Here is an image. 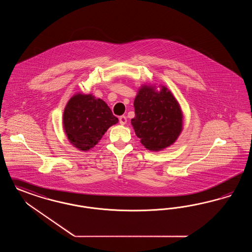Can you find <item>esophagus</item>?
Returning a JSON list of instances; mask_svg holds the SVG:
<instances>
[{
    "mask_svg": "<svg viewBox=\"0 0 252 252\" xmlns=\"http://www.w3.org/2000/svg\"><path fill=\"white\" fill-rule=\"evenodd\" d=\"M119 122H120V124L121 125H126V122H127V118H126V116H125V115H122L119 117Z\"/></svg>",
    "mask_w": 252,
    "mask_h": 252,
    "instance_id": "34e87169",
    "label": "esophagus"
}]
</instances>
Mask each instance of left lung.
Segmentation results:
<instances>
[{"instance_id":"8db88e82","label":"left lung","mask_w":252,"mask_h":252,"mask_svg":"<svg viewBox=\"0 0 252 252\" xmlns=\"http://www.w3.org/2000/svg\"><path fill=\"white\" fill-rule=\"evenodd\" d=\"M134 108L135 117L131 119V125L146 149L162 151L178 139L183 130V112L178 101L166 86L141 85Z\"/></svg>"}]
</instances>
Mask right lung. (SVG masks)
Segmentation results:
<instances>
[{"label": "right lung", "instance_id": "1", "mask_svg": "<svg viewBox=\"0 0 252 252\" xmlns=\"http://www.w3.org/2000/svg\"><path fill=\"white\" fill-rule=\"evenodd\" d=\"M118 121L107 103L92 94H75L63 114V127L68 141L81 152L93 149Z\"/></svg>", "mask_w": 252, "mask_h": 252}]
</instances>
